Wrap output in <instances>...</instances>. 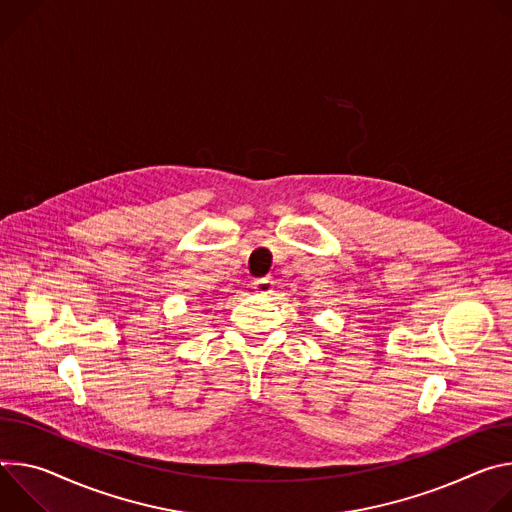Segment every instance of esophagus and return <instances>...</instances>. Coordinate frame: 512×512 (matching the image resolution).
Here are the masks:
<instances>
[{
	"instance_id": "34e87169",
	"label": "esophagus",
	"mask_w": 512,
	"mask_h": 512,
	"mask_svg": "<svg viewBox=\"0 0 512 512\" xmlns=\"http://www.w3.org/2000/svg\"><path fill=\"white\" fill-rule=\"evenodd\" d=\"M252 289L258 293V295H268L272 289H274V280L270 276H264V278H258L252 282Z\"/></svg>"
}]
</instances>
